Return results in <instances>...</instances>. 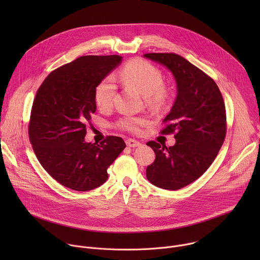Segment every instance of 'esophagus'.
<instances>
[{"label": "esophagus", "mask_w": 260, "mask_h": 260, "mask_svg": "<svg viewBox=\"0 0 260 260\" xmlns=\"http://www.w3.org/2000/svg\"><path fill=\"white\" fill-rule=\"evenodd\" d=\"M126 145L129 147H139L141 146V143L139 141H136L134 139H127L126 140Z\"/></svg>", "instance_id": "34e87169"}]
</instances>
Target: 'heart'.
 <instances>
[{
	"label": "heart",
	"mask_w": 260,
	"mask_h": 260,
	"mask_svg": "<svg viewBox=\"0 0 260 260\" xmlns=\"http://www.w3.org/2000/svg\"><path fill=\"white\" fill-rule=\"evenodd\" d=\"M119 79L128 86L137 89L145 95L150 104H161L169 96V89L162 83L161 71L151 62L144 59H134L123 66L119 73ZM117 86L111 76L104 78L94 89V101L99 108L105 110L113 105ZM148 123L147 118L135 115H124L116 121V126L120 129L137 134L141 127Z\"/></svg>",
	"instance_id": "1"
}]
</instances>
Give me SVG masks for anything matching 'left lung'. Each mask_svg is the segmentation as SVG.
Instances as JSON below:
<instances>
[{"instance_id": "1", "label": "left lung", "mask_w": 260, "mask_h": 260, "mask_svg": "<svg viewBox=\"0 0 260 260\" xmlns=\"http://www.w3.org/2000/svg\"><path fill=\"white\" fill-rule=\"evenodd\" d=\"M166 66L176 79L178 94L164 119L162 135L174 134L176 144L167 147L147 142L155 160L146 176L155 186L177 190L199 179L212 165L226 136V111L215 81L201 69L176 53H146Z\"/></svg>"}]
</instances>
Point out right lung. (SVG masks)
I'll return each instance as SVG.
<instances>
[{
    "mask_svg": "<svg viewBox=\"0 0 260 260\" xmlns=\"http://www.w3.org/2000/svg\"><path fill=\"white\" fill-rule=\"evenodd\" d=\"M119 55H84L52 71L32 102L28 138L44 170L62 186L94 189L108 179V168L123 151L120 137L86 143V127L95 112L94 89Z\"/></svg>",
    "mask_w": 260,
    "mask_h": 260,
    "instance_id": "right-lung-1",
    "label": "right lung"
}]
</instances>
